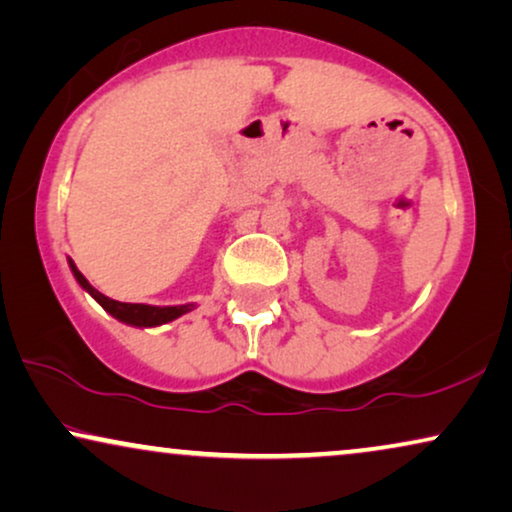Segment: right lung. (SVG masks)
<instances>
[{
	"mask_svg": "<svg viewBox=\"0 0 512 512\" xmlns=\"http://www.w3.org/2000/svg\"><path fill=\"white\" fill-rule=\"evenodd\" d=\"M70 269L77 283L84 288L88 295H91L95 302H98L102 309L107 313H112L114 318L121 320L126 325H135V327H156L163 323H170V320L185 316L194 309V304H180V306H152V304H126V302H117V299H109L93 288L91 283L86 281V276L74 267V262L70 260Z\"/></svg>",
	"mask_w": 512,
	"mask_h": 512,
	"instance_id": "right-lung-1",
	"label": "right lung"
}]
</instances>
